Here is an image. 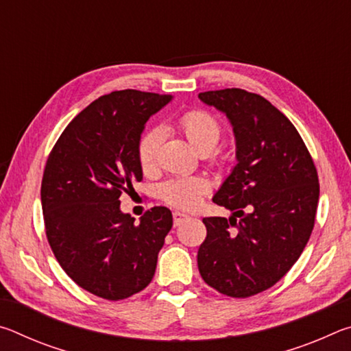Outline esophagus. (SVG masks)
<instances>
[{
    "label": "esophagus",
    "mask_w": 351,
    "mask_h": 351,
    "mask_svg": "<svg viewBox=\"0 0 351 351\" xmlns=\"http://www.w3.org/2000/svg\"><path fill=\"white\" fill-rule=\"evenodd\" d=\"M189 218H190V217L187 215V213L180 212V210L173 212V224H175V226H180L181 223H184V221H186V219H189Z\"/></svg>",
    "instance_id": "1"
}]
</instances>
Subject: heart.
Segmentation results:
<instances>
[{"label":"heart","instance_id":"1","mask_svg":"<svg viewBox=\"0 0 351 351\" xmlns=\"http://www.w3.org/2000/svg\"><path fill=\"white\" fill-rule=\"evenodd\" d=\"M180 128L197 150L209 152L221 138V123L215 116L204 110H190L180 117ZM162 133L159 128H152L141 136L136 148L141 169L148 171L156 161V153L161 144ZM209 192V184L203 178H176L161 186V198L165 203L178 209H193L199 204L201 198Z\"/></svg>","mask_w":351,"mask_h":351}]
</instances>
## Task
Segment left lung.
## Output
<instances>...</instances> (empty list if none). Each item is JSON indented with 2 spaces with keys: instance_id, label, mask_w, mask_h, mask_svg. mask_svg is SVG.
Returning <instances> with one entry per match:
<instances>
[{
  "instance_id": "left-lung-1",
  "label": "left lung",
  "mask_w": 351,
  "mask_h": 351,
  "mask_svg": "<svg viewBox=\"0 0 351 351\" xmlns=\"http://www.w3.org/2000/svg\"><path fill=\"white\" fill-rule=\"evenodd\" d=\"M234 127L237 165L213 197L234 215L203 218V280L229 297H251L280 280L304 252L319 201L316 165L289 119L240 88L199 93Z\"/></svg>"
}]
</instances>
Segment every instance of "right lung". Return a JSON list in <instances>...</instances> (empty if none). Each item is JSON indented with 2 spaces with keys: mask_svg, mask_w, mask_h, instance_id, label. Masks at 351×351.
<instances>
[{
  "mask_svg": "<svg viewBox=\"0 0 351 351\" xmlns=\"http://www.w3.org/2000/svg\"><path fill=\"white\" fill-rule=\"evenodd\" d=\"M170 100L136 90L105 94L68 123L46 161L41 207L49 246L80 288L106 300L152 282L173 224L162 206L136 224L119 199L142 180L136 148L145 122Z\"/></svg>",
  "mask_w": 351,
  "mask_h": 351,
  "instance_id": "add662e5",
  "label": "right lung"
}]
</instances>
